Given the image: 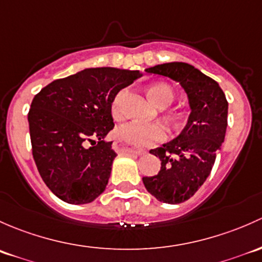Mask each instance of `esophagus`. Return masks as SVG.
Returning a JSON list of instances; mask_svg holds the SVG:
<instances>
[{"instance_id":"obj_1","label":"esophagus","mask_w":262,"mask_h":262,"mask_svg":"<svg viewBox=\"0 0 262 262\" xmlns=\"http://www.w3.org/2000/svg\"><path fill=\"white\" fill-rule=\"evenodd\" d=\"M113 149L116 151H121V152H132V154H137V155H144V154H146V150L131 149V147L126 146V145L123 144H120V142H115V144H113Z\"/></svg>"}]
</instances>
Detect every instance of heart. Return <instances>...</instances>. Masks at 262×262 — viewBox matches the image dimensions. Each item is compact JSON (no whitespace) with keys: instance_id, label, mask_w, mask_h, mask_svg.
<instances>
[{"instance_id":"obj_1","label":"heart","mask_w":262,"mask_h":262,"mask_svg":"<svg viewBox=\"0 0 262 262\" xmlns=\"http://www.w3.org/2000/svg\"><path fill=\"white\" fill-rule=\"evenodd\" d=\"M128 92L122 88L115 94L111 102V113L115 118L121 120L126 115V99ZM149 94L158 106L168 107L174 101V91L169 84L163 82L152 83L149 87ZM116 137L121 141L139 147H146L166 139V131L164 126L159 123H142L137 121L125 123L116 131Z\"/></svg>"}]
</instances>
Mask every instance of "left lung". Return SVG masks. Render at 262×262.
I'll return each instance as SVG.
<instances>
[{
	"instance_id": "8db88e82",
	"label": "left lung",
	"mask_w": 262,
	"mask_h": 262,
	"mask_svg": "<svg viewBox=\"0 0 262 262\" xmlns=\"http://www.w3.org/2000/svg\"><path fill=\"white\" fill-rule=\"evenodd\" d=\"M149 74L170 78L188 94L190 116L182 134L150 150L161 160L160 171L142 178L151 195L164 203L188 201L203 185L225 141L228 102L218 83L187 63H165L147 68Z\"/></svg>"
}]
</instances>
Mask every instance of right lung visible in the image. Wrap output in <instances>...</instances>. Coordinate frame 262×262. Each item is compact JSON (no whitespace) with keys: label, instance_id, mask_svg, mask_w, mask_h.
Here are the masks:
<instances>
[{"label":"right lung","instance_id":"obj_1","mask_svg":"<svg viewBox=\"0 0 262 262\" xmlns=\"http://www.w3.org/2000/svg\"><path fill=\"white\" fill-rule=\"evenodd\" d=\"M140 75L139 71L90 68L54 80L35 94L28 115L32 156L59 199L91 203L106 189L117 155L112 142L103 141L115 127L112 98Z\"/></svg>","mask_w":262,"mask_h":262}]
</instances>
